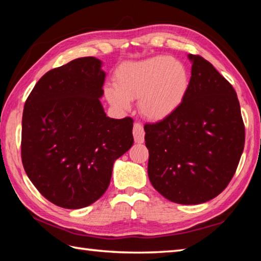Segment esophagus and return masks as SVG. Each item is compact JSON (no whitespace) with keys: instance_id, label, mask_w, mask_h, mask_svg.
<instances>
[{"instance_id":"34e87169","label":"esophagus","mask_w":261,"mask_h":261,"mask_svg":"<svg viewBox=\"0 0 261 261\" xmlns=\"http://www.w3.org/2000/svg\"><path fill=\"white\" fill-rule=\"evenodd\" d=\"M134 138H135L136 143H138V144L144 143L145 131L143 129V125L139 124V123H135V125H134Z\"/></svg>"}]
</instances>
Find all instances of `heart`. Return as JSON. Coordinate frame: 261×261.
<instances>
[{
	"label": "heart",
	"instance_id": "heart-1",
	"mask_svg": "<svg viewBox=\"0 0 261 261\" xmlns=\"http://www.w3.org/2000/svg\"><path fill=\"white\" fill-rule=\"evenodd\" d=\"M189 86L190 74L182 62L159 55L123 63L115 74V87L106 88V96L121 109L129 108L130 99L139 98L140 113L161 121L182 105Z\"/></svg>",
	"mask_w": 261,
	"mask_h": 261
}]
</instances>
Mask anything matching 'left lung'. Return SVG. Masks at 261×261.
Here are the masks:
<instances>
[{
	"mask_svg": "<svg viewBox=\"0 0 261 261\" xmlns=\"http://www.w3.org/2000/svg\"><path fill=\"white\" fill-rule=\"evenodd\" d=\"M188 57L191 78L182 105L144 130L154 189L176 204L198 205L219 196L231 180L245 129L230 83L201 56Z\"/></svg>",
	"mask_w": 261,
	"mask_h": 261,
	"instance_id": "left-lung-1",
	"label": "left lung"
}]
</instances>
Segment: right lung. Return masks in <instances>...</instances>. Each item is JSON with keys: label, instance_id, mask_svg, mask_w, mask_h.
I'll list each match as a JSON object with an SVG mask.
<instances>
[{"label": "right lung", "instance_id": "add662e5", "mask_svg": "<svg viewBox=\"0 0 261 261\" xmlns=\"http://www.w3.org/2000/svg\"><path fill=\"white\" fill-rule=\"evenodd\" d=\"M81 57L43 74L25 102L21 161L31 182L63 208L93 204L108 189L116 159L134 144V120L106 115V72Z\"/></svg>", "mask_w": 261, "mask_h": 261}]
</instances>
